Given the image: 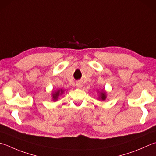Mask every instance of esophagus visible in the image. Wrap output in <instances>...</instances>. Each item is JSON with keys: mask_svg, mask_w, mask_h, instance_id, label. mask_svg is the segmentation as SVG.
<instances>
[{"mask_svg": "<svg viewBox=\"0 0 156 156\" xmlns=\"http://www.w3.org/2000/svg\"><path fill=\"white\" fill-rule=\"evenodd\" d=\"M76 85H77V86L79 87H81L82 86H82V84L81 83H79V82H78V83H77V84H76Z\"/></svg>", "mask_w": 156, "mask_h": 156, "instance_id": "obj_1", "label": "esophagus"}]
</instances>
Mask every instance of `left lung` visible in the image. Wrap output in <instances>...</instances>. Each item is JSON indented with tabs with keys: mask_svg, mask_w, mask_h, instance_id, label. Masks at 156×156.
Wrapping results in <instances>:
<instances>
[{
	"mask_svg": "<svg viewBox=\"0 0 156 156\" xmlns=\"http://www.w3.org/2000/svg\"><path fill=\"white\" fill-rule=\"evenodd\" d=\"M107 98V95H106V92H101V94L99 96V99L102 100V101H105V100Z\"/></svg>",
	"mask_w": 156,
	"mask_h": 156,
	"instance_id": "obj_1",
	"label": "left lung"
}]
</instances>
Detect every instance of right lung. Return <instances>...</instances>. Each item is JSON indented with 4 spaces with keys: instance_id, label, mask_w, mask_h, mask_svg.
I'll return each mask as SVG.
<instances>
[{
    "instance_id": "right-lung-1",
    "label": "right lung",
    "mask_w": 156,
    "mask_h": 156,
    "mask_svg": "<svg viewBox=\"0 0 156 156\" xmlns=\"http://www.w3.org/2000/svg\"><path fill=\"white\" fill-rule=\"evenodd\" d=\"M63 92H64V91L61 89V90H58L57 91H55L54 93H53L52 94L53 101H57L58 98V97H59L61 94H62Z\"/></svg>"
}]
</instances>
